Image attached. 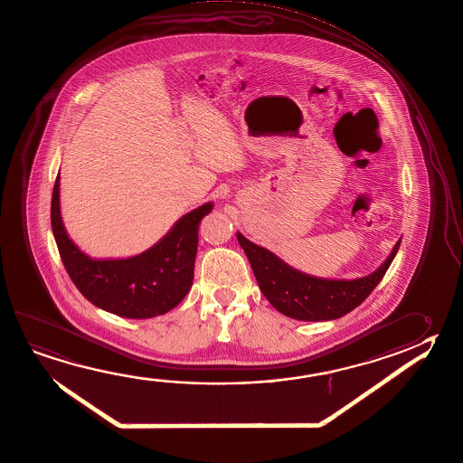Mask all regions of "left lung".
I'll list each match as a JSON object with an SVG mask.
<instances>
[{
	"label": "left lung",
	"instance_id": "8db88e82",
	"mask_svg": "<svg viewBox=\"0 0 463 463\" xmlns=\"http://www.w3.org/2000/svg\"><path fill=\"white\" fill-rule=\"evenodd\" d=\"M237 241L250 261L260 289L269 304L284 316L306 322L340 318L356 308L381 283L400 247L398 241L389 259L371 275L346 281L322 279L298 271L278 259L275 253L245 239L241 232H237Z\"/></svg>",
	"mask_w": 463,
	"mask_h": 463
}]
</instances>
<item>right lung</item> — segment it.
Segmentation results:
<instances>
[{
    "instance_id": "obj_1",
    "label": "right lung",
    "mask_w": 463,
    "mask_h": 463,
    "mask_svg": "<svg viewBox=\"0 0 463 463\" xmlns=\"http://www.w3.org/2000/svg\"><path fill=\"white\" fill-rule=\"evenodd\" d=\"M213 203L182 216L159 242L122 260H94L66 234L60 214V175L52 194V231L66 271L86 299L115 316L151 318L179 306L194 283L198 226Z\"/></svg>"
}]
</instances>
